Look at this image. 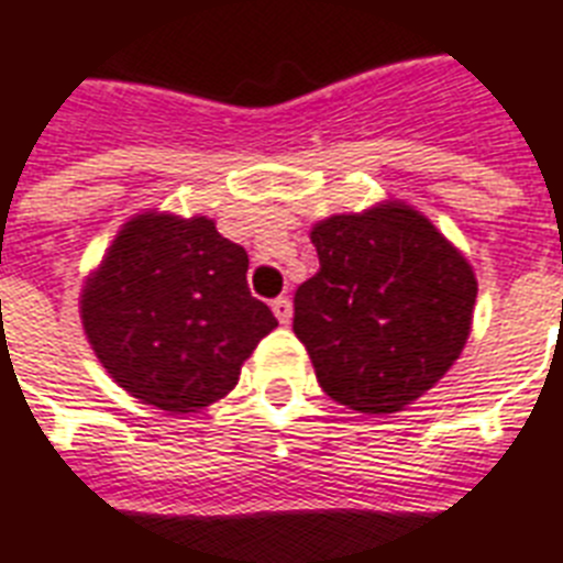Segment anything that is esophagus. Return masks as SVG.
<instances>
[{"label":"esophagus","instance_id":"34e87169","mask_svg":"<svg viewBox=\"0 0 563 563\" xmlns=\"http://www.w3.org/2000/svg\"><path fill=\"white\" fill-rule=\"evenodd\" d=\"M272 310H274V316H277V321H280V324H289V321H291V300L289 298L274 300Z\"/></svg>","mask_w":563,"mask_h":563}]
</instances>
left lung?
Listing matches in <instances>:
<instances>
[{
	"instance_id": "obj_1",
	"label": "left lung",
	"mask_w": 563,
	"mask_h": 563,
	"mask_svg": "<svg viewBox=\"0 0 563 563\" xmlns=\"http://www.w3.org/2000/svg\"><path fill=\"white\" fill-rule=\"evenodd\" d=\"M319 272L295 291V336L321 389L360 413L424 396L470 339L478 280L413 206L386 200L310 233Z\"/></svg>"
}]
</instances>
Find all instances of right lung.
I'll list each match as a JSON object with an SVG mask.
<instances>
[{
    "label": "right lung",
    "mask_w": 563,
    "mask_h": 563,
    "mask_svg": "<svg viewBox=\"0 0 563 563\" xmlns=\"http://www.w3.org/2000/svg\"><path fill=\"white\" fill-rule=\"evenodd\" d=\"M81 324L102 368L167 413L224 398L277 328L247 289V253L212 218L135 214L81 289Z\"/></svg>",
    "instance_id": "right-lung-1"
}]
</instances>
